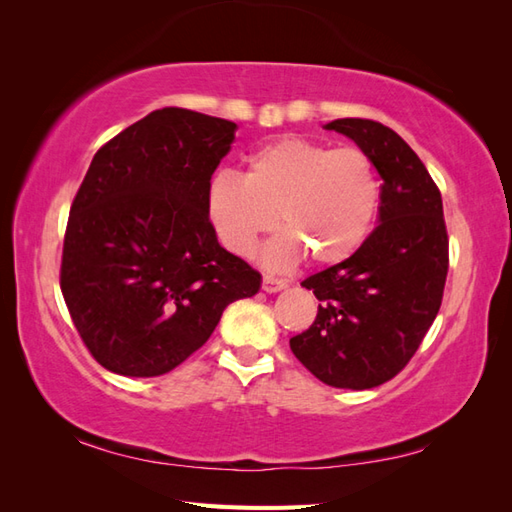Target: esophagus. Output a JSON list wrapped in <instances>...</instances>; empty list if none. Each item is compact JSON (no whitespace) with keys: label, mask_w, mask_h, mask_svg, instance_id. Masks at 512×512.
I'll return each instance as SVG.
<instances>
[{"label":"esophagus","mask_w":512,"mask_h":512,"mask_svg":"<svg viewBox=\"0 0 512 512\" xmlns=\"http://www.w3.org/2000/svg\"><path fill=\"white\" fill-rule=\"evenodd\" d=\"M288 284L284 279H277V277H270V275H264V279H262V288L266 290V292H279V290H284Z\"/></svg>","instance_id":"1"}]
</instances>
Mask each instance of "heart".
Here are the masks:
<instances>
[{"label": "heart", "mask_w": 512, "mask_h": 512, "mask_svg": "<svg viewBox=\"0 0 512 512\" xmlns=\"http://www.w3.org/2000/svg\"><path fill=\"white\" fill-rule=\"evenodd\" d=\"M378 202V173L361 147L301 136L253 151L244 176L220 171L206 189L209 222L235 255H250L279 222L286 226L264 253L277 270L295 266L306 253L317 264L352 257L372 233Z\"/></svg>", "instance_id": "b5f03b06"}]
</instances>
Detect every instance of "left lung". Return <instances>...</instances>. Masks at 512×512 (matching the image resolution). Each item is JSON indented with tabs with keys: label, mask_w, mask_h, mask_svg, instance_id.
<instances>
[{
	"label": "left lung",
	"mask_w": 512,
	"mask_h": 512,
	"mask_svg": "<svg viewBox=\"0 0 512 512\" xmlns=\"http://www.w3.org/2000/svg\"><path fill=\"white\" fill-rule=\"evenodd\" d=\"M325 129L350 136L372 158L383 178L380 224L352 257L301 281L321 303L290 350L325 385L372 389L405 369L442 306L449 273L442 195L394 129L369 118H339Z\"/></svg>",
	"instance_id": "8db88e82"
}]
</instances>
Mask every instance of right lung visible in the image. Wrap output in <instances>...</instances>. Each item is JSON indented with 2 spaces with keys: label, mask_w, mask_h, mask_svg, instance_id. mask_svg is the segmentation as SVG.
<instances>
[{
  "label": "right lung",
  "mask_w": 512,
  "mask_h": 512,
  "mask_svg": "<svg viewBox=\"0 0 512 512\" xmlns=\"http://www.w3.org/2000/svg\"><path fill=\"white\" fill-rule=\"evenodd\" d=\"M237 125L162 107L96 151L74 195L59 284L94 361L121 376H160L209 341L228 303L262 275L228 253L206 189Z\"/></svg>",
  "instance_id": "add662e5"
}]
</instances>
